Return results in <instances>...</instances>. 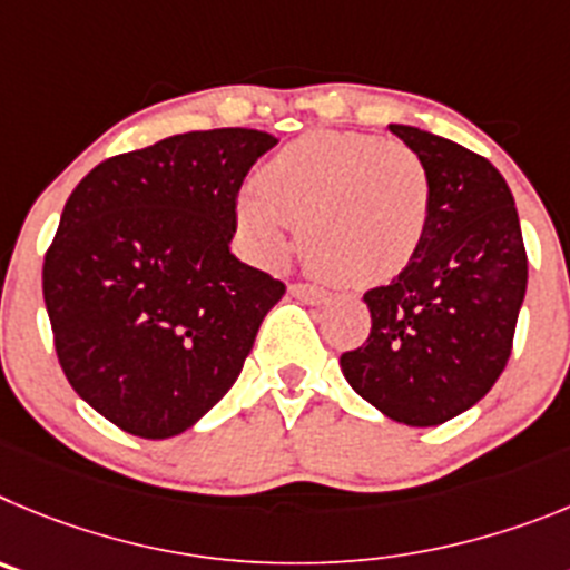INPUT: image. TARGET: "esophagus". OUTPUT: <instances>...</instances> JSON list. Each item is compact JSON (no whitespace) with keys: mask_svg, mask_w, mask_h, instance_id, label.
I'll list each match as a JSON object with an SVG mask.
<instances>
[{"mask_svg":"<svg viewBox=\"0 0 570 570\" xmlns=\"http://www.w3.org/2000/svg\"><path fill=\"white\" fill-rule=\"evenodd\" d=\"M289 292L306 304H323V301H330V292L321 289V286H312V284H292Z\"/></svg>","mask_w":570,"mask_h":570,"instance_id":"1","label":"esophagus"}]
</instances>
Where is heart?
I'll use <instances>...</instances> for the list:
<instances>
[{"label": "heart", "instance_id": "obj_1", "mask_svg": "<svg viewBox=\"0 0 570 570\" xmlns=\"http://www.w3.org/2000/svg\"><path fill=\"white\" fill-rule=\"evenodd\" d=\"M429 213L432 187L417 153L337 130L281 147L235 198L240 233L261 261L284 258L301 227L309 266L352 286L397 278L423 244Z\"/></svg>", "mask_w": 570, "mask_h": 570}]
</instances>
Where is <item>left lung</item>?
I'll use <instances>...</instances> for the list:
<instances>
[{"label": "left lung", "mask_w": 570, "mask_h": 570, "mask_svg": "<svg viewBox=\"0 0 570 570\" xmlns=\"http://www.w3.org/2000/svg\"><path fill=\"white\" fill-rule=\"evenodd\" d=\"M429 173L432 213L412 264L363 295L366 343L343 377L386 417L440 425L489 394L511 357L528 284L514 196L489 158L434 132L389 125Z\"/></svg>", "instance_id": "1"}]
</instances>
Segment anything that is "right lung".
Returning a JSON list of instances; mask_svg holds the SVG:
<instances>
[{"instance_id":"add662e5","label":"right lung","mask_w":570,"mask_h":570,"mask_svg":"<svg viewBox=\"0 0 570 570\" xmlns=\"http://www.w3.org/2000/svg\"><path fill=\"white\" fill-rule=\"evenodd\" d=\"M278 138L196 130L87 173L42 266L70 386L121 432H187L238 381L281 281L229 253L235 198Z\"/></svg>"}]
</instances>
